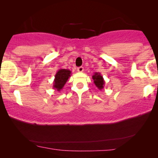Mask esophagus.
Listing matches in <instances>:
<instances>
[{
	"label": "esophagus",
	"mask_w": 158,
	"mask_h": 158,
	"mask_svg": "<svg viewBox=\"0 0 158 158\" xmlns=\"http://www.w3.org/2000/svg\"><path fill=\"white\" fill-rule=\"evenodd\" d=\"M83 70H84L83 67H79V68H77V72H79V73L83 72Z\"/></svg>",
	"instance_id": "esophagus-1"
}]
</instances>
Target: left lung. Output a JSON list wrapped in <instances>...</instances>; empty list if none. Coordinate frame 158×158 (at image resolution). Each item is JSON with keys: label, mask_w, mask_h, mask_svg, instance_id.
Segmentation results:
<instances>
[{"label": "left lung", "mask_w": 158, "mask_h": 158, "mask_svg": "<svg viewBox=\"0 0 158 158\" xmlns=\"http://www.w3.org/2000/svg\"><path fill=\"white\" fill-rule=\"evenodd\" d=\"M92 78L94 80V83L97 88L99 90H102L105 85V81L103 80V77L101 75L100 73H95L92 76Z\"/></svg>", "instance_id": "obj_1"}]
</instances>
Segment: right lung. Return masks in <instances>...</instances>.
I'll list each match as a JSON object with an SVG mask.
<instances>
[{"label":"right lung","mask_w":158,"mask_h":158,"mask_svg":"<svg viewBox=\"0 0 158 158\" xmlns=\"http://www.w3.org/2000/svg\"><path fill=\"white\" fill-rule=\"evenodd\" d=\"M71 75V71L68 69H60L55 74V80L53 82V89L57 91H60L69 77Z\"/></svg>","instance_id":"obj_1"}]
</instances>
